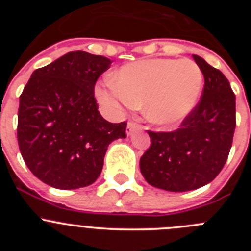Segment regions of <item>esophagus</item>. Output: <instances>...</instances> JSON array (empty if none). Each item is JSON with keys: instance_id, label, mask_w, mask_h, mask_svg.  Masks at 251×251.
Masks as SVG:
<instances>
[{"instance_id": "obj_1", "label": "esophagus", "mask_w": 251, "mask_h": 251, "mask_svg": "<svg viewBox=\"0 0 251 251\" xmlns=\"http://www.w3.org/2000/svg\"><path fill=\"white\" fill-rule=\"evenodd\" d=\"M141 125H138L137 123H133V121H128L127 124V128H126V133L127 135H131V133L133 132V131L136 130V128H140Z\"/></svg>"}]
</instances>
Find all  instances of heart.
<instances>
[{"instance_id":"heart-1","label":"heart","mask_w":251,"mask_h":251,"mask_svg":"<svg viewBox=\"0 0 251 251\" xmlns=\"http://www.w3.org/2000/svg\"><path fill=\"white\" fill-rule=\"evenodd\" d=\"M114 85L98 86L96 95L104 107H140L154 125H178L201 100L204 76L191 59L154 58L128 63L114 74Z\"/></svg>"}]
</instances>
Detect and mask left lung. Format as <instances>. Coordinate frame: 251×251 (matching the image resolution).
I'll return each instance as SVG.
<instances>
[{"label":"left lung","instance_id":"left-lung-1","mask_svg":"<svg viewBox=\"0 0 251 251\" xmlns=\"http://www.w3.org/2000/svg\"><path fill=\"white\" fill-rule=\"evenodd\" d=\"M193 59L204 75L194 110L171 132L148 131L151 147L140 169L151 186L186 192L210 183L226 164L235 128V96L227 77L199 55Z\"/></svg>","mask_w":251,"mask_h":251}]
</instances>
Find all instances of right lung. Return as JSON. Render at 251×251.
Masks as SVG:
<instances>
[{"mask_svg": "<svg viewBox=\"0 0 251 251\" xmlns=\"http://www.w3.org/2000/svg\"><path fill=\"white\" fill-rule=\"evenodd\" d=\"M103 55L69 52L36 69L19 97L18 144L35 176L58 189L92 184L114 140L127 123L111 124L98 111L95 85L109 69Z\"/></svg>", "mask_w": 251, "mask_h": 251, "instance_id": "1", "label": "right lung"}]
</instances>
